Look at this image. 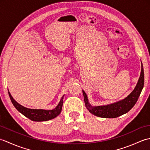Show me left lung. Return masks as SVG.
<instances>
[{
	"instance_id": "1",
	"label": "left lung",
	"mask_w": 150,
	"mask_h": 150,
	"mask_svg": "<svg viewBox=\"0 0 150 150\" xmlns=\"http://www.w3.org/2000/svg\"><path fill=\"white\" fill-rule=\"evenodd\" d=\"M144 83V74L142 64L141 65V75L137 84L133 91L128 97L120 101L104 106H93L90 104L88 97L84 90L82 93L84 95V103L88 111L95 116L102 118H117L128 113L135 106L137 101L141 95Z\"/></svg>"
}]
</instances>
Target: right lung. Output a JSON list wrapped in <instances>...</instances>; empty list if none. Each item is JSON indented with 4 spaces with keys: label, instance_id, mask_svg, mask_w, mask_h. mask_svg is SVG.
I'll list each match as a JSON object with an SVG mask.
<instances>
[{
    "label": "right lung",
    "instance_id": "1",
    "mask_svg": "<svg viewBox=\"0 0 150 150\" xmlns=\"http://www.w3.org/2000/svg\"><path fill=\"white\" fill-rule=\"evenodd\" d=\"M8 94L9 98L11 100L12 104H13L15 108L17 109L19 112L24 115L28 119L33 121H37V122H41V121H47L54 118L57 117L60 113L62 111V104H63V95L61 99H60L59 104L57 105L55 108L52 110H46L42 109H30L26 107L22 106V105L19 104L17 101H15L13 98L12 97L11 95L9 93L8 90Z\"/></svg>",
    "mask_w": 150,
    "mask_h": 150
}]
</instances>
